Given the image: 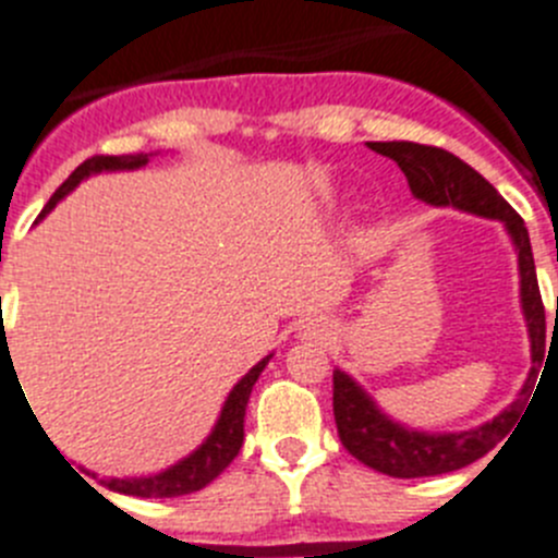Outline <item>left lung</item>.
Listing matches in <instances>:
<instances>
[{
  "instance_id": "obj_1",
  "label": "left lung",
  "mask_w": 558,
  "mask_h": 558,
  "mask_svg": "<svg viewBox=\"0 0 558 558\" xmlns=\"http://www.w3.org/2000/svg\"><path fill=\"white\" fill-rule=\"evenodd\" d=\"M367 149L385 155L398 162L409 182L412 196L434 207H457L464 213L482 218L504 221L506 232L512 238L514 252L520 265V304H523L525 324L531 337V360L539 362L545 354V306L539 295L534 270V254H531L529 229L523 218L514 213L506 198L489 185L478 171L459 160L457 155L437 146L423 143L390 141V143H367ZM534 367L520 390L518 401L506 407L498 417L470 432L457 434H428L407 428L376 407L371 396L351 379L349 373L335 371V423L340 442L351 457L360 459L367 468L387 473L392 478H421L439 476L451 470L476 462L484 453L493 451L506 434L512 432L529 398L534 396Z\"/></svg>"
}]
</instances>
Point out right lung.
Listing matches in <instances>:
<instances>
[{
    "label": "right lung",
    "instance_id": "obj_1",
    "mask_svg": "<svg viewBox=\"0 0 558 558\" xmlns=\"http://www.w3.org/2000/svg\"><path fill=\"white\" fill-rule=\"evenodd\" d=\"M149 162V155H121V157H90V160L82 162L69 179H65L63 185L54 191V196L49 198V204L44 207L38 218H44L54 204L60 202L63 196H69L76 185H80L82 179L90 177V173L99 171H132V168H141ZM274 354H268L265 360H259L252 371L245 373L243 379L232 387L229 398L223 401L221 417H218L216 428L209 432V437L204 439L202 446L185 457L182 462L171 464L162 473H155V476H141V478H105V487L112 489V493H124V495H135V498H177V495H191L196 489L207 487L213 478H218L223 470L229 468L234 457H238L240 446H243V417H245V407H248V396H252L254 381L259 379V373L265 371L268 360ZM74 470V468H71ZM76 473V470H74ZM80 476V473H76ZM96 478V473H90ZM82 478V476H80ZM85 482V478H82Z\"/></svg>",
    "mask_w": 558,
    "mask_h": 558
}]
</instances>
